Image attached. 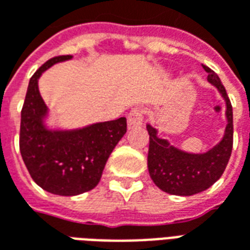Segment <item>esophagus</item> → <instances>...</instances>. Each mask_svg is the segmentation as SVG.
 <instances>
[{
  "label": "esophagus",
  "instance_id": "34e87169",
  "mask_svg": "<svg viewBox=\"0 0 250 250\" xmlns=\"http://www.w3.org/2000/svg\"><path fill=\"white\" fill-rule=\"evenodd\" d=\"M143 125V114L141 108H134L127 116V127L128 128H135Z\"/></svg>",
  "mask_w": 250,
  "mask_h": 250
}]
</instances>
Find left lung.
Wrapping results in <instances>:
<instances>
[{
	"label": "left lung",
	"mask_w": 250,
	"mask_h": 250,
	"mask_svg": "<svg viewBox=\"0 0 250 250\" xmlns=\"http://www.w3.org/2000/svg\"><path fill=\"white\" fill-rule=\"evenodd\" d=\"M208 73V82L217 88L225 100L226 127L224 136L214 147L206 152H186L173 146L167 139L158 136V130L147 123L150 135L147 166L148 173L158 188L174 195H193L209 188L221 178L231 154L233 147V109L217 73L209 66L202 65Z\"/></svg>",
	"instance_id": "left-lung-1"
}]
</instances>
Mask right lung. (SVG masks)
Listing matches in <instances>:
<instances>
[{
	"label": "right lung",
	"mask_w": 250,
	"mask_h": 250,
	"mask_svg": "<svg viewBox=\"0 0 250 250\" xmlns=\"http://www.w3.org/2000/svg\"><path fill=\"white\" fill-rule=\"evenodd\" d=\"M71 59L53 57L30 77L20 128V151L30 177L48 193L65 197L99 184L108 157L127 131L125 118L73 130L46 125L49 109L39 91V79L52 65Z\"/></svg>",
	"instance_id": "add662e5"
}]
</instances>
